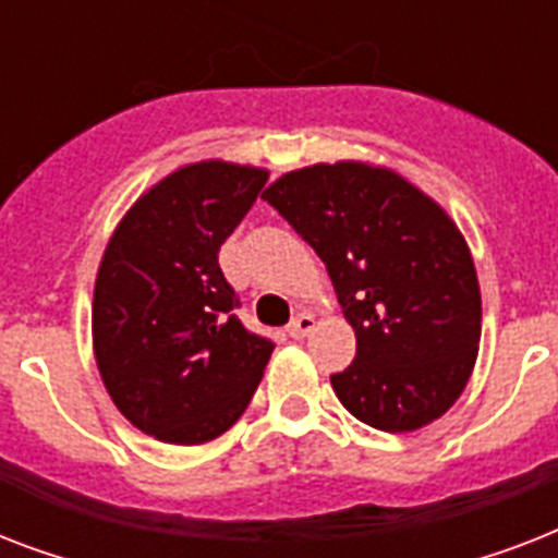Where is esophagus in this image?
I'll return each mask as SVG.
<instances>
[{
    "mask_svg": "<svg viewBox=\"0 0 558 558\" xmlns=\"http://www.w3.org/2000/svg\"><path fill=\"white\" fill-rule=\"evenodd\" d=\"M315 330V318L310 313H298L295 322L289 324V336L292 339H306Z\"/></svg>",
    "mask_w": 558,
    "mask_h": 558,
    "instance_id": "1",
    "label": "esophagus"
}]
</instances>
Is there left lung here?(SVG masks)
Segmentation results:
<instances>
[{"mask_svg": "<svg viewBox=\"0 0 558 558\" xmlns=\"http://www.w3.org/2000/svg\"><path fill=\"white\" fill-rule=\"evenodd\" d=\"M263 199L330 271L356 359L330 376L350 414L390 434L440 420L481 344V287L466 236L440 202L371 161L289 170Z\"/></svg>", "mask_w": 558, "mask_h": 558, "instance_id": "1", "label": "left lung"}]
</instances>
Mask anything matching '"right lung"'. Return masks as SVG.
<instances>
[{
	"mask_svg": "<svg viewBox=\"0 0 558 558\" xmlns=\"http://www.w3.org/2000/svg\"><path fill=\"white\" fill-rule=\"evenodd\" d=\"M266 179L254 165H185L130 205L104 248L92 350L118 411L156 440H214L260 385L275 344L240 324L217 254Z\"/></svg>",
	"mask_w": 558,
	"mask_h": 558,
	"instance_id": "right-lung-1",
	"label": "right lung"
}]
</instances>
